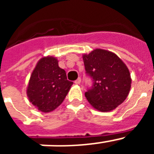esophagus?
I'll return each instance as SVG.
<instances>
[{"label":"esophagus","instance_id":"1","mask_svg":"<svg viewBox=\"0 0 154 154\" xmlns=\"http://www.w3.org/2000/svg\"><path fill=\"white\" fill-rule=\"evenodd\" d=\"M80 82H81V78H78L75 81V83L77 84V85H79V84H80Z\"/></svg>","mask_w":154,"mask_h":154}]
</instances>
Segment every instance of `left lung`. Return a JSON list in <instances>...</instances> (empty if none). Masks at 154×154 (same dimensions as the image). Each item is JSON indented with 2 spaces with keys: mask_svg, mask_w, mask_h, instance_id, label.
<instances>
[{
  "mask_svg": "<svg viewBox=\"0 0 154 154\" xmlns=\"http://www.w3.org/2000/svg\"><path fill=\"white\" fill-rule=\"evenodd\" d=\"M85 72L93 84L85 92L87 100L99 112H109L124 102L131 88L126 64L107 50L96 48L82 55Z\"/></svg>",
  "mask_w": 154,
  "mask_h": 154,
  "instance_id": "1",
  "label": "left lung"
}]
</instances>
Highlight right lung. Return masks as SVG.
Returning a JSON list of instances; mask_svg holds the SVG:
<instances>
[{"label":"right lung","mask_w":154,"mask_h":154,"mask_svg":"<svg viewBox=\"0 0 154 154\" xmlns=\"http://www.w3.org/2000/svg\"><path fill=\"white\" fill-rule=\"evenodd\" d=\"M72 84L55 57H43L31 73L27 96L39 111L49 112L62 104Z\"/></svg>","instance_id":"right-lung-1"}]
</instances>
